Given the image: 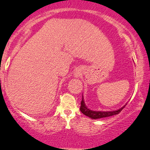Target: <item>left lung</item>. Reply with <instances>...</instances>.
I'll use <instances>...</instances> for the list:
<instances>
[{
  "instance_id": "left-lung-1",
  "label": "left lung",
  "mask_w": 150,
  "mask_h": 150,
  "mask_svg": "<svg viewBox=\"0 0 150 150\" xmlns=\"http://www.w3.org/2000/svg\"><path fill=\"white\" fill-rule=\"evenodd\" d=\"M81 104V108H80V110H81V111L83 112L84 115H85L86 116L89 117H90L91 119L96 120V119L107 117H110V116L115 115L119 114L121 111H122L123 108L126 106L127 104H125L123 107L117 110H112V111H95V110H90L89 108H88L87 107V106L85 105V102H84L83 96V98H82Z\"/></svg>"
}]
</instances>
